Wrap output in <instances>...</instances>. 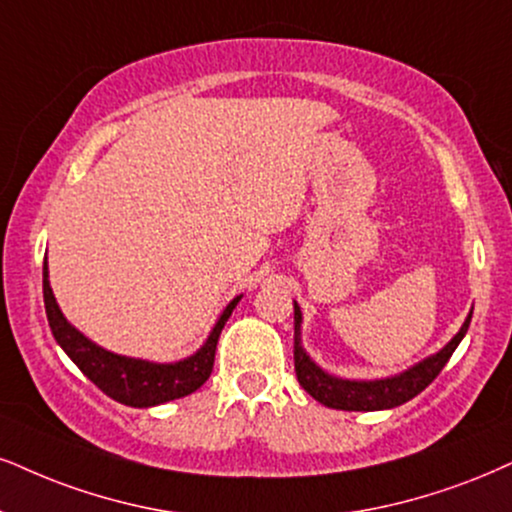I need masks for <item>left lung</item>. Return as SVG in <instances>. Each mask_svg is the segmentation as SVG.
I'll list each match as a JSON object with an SVG mask.
<instances>
[{
  "label": "left lung",
  "instance_id": "1",
  "mask_svg": "<svg viewBox=\"0 0 512 512\" xmlns=\"http://www.w3.org/2000/svg\"><path fill=\"white\" fill-rule=\"evenodd\" d=\"M472 320V313L468 315L463 327L449 344L444 346L439 353L427 358L396 377H387V380H372V382H353V380H339V377L327 375L325 370H320L311 358L306 356V351L301 349V311L294 304V370L296 380L304 387L315 401H320L327 408L337 410H384V408H396L401 403H406L418 396L422 389L430 387L434 377L444 370V365L449 363V358L456 351L460 339L465 337Z\"/></svg>",
  "mask_w": 512,
  "mask_h": 512
}]
</instances>
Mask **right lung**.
Returning a JSON list of instances; mask_svg holds the SVG:
<instances>
[{
    "label": "right lung",
    "mask_w": 512,
    "mask_h": 512,
    "mask_svg": "<svg viewBox=\"0 0 512 512\" xmlns=\"http://www.w3.org/2000/svg\"><path fill=\"white\" fill-rule=\"evenodd\" d=\"M42 292L49 327H52L54 339L61 344V349L78 365L82 375L90 377L106 396L132 408L159 406V403L180 399V396L197 391L211 377L213 361H216L218 337L223 332L227 318H230L235 306L239 304V299H242V296H237V299H232L227 304L216 327H213V332L208 334L206 344L194 356H189L180 363L159 365L118 356V353L106 351L102 346L92 344L87 337H82L59 311L52 287H49L47 261H44L42 268Z\"/></svg>",
    "instance_id": "obj_1"
}]
</instances>
